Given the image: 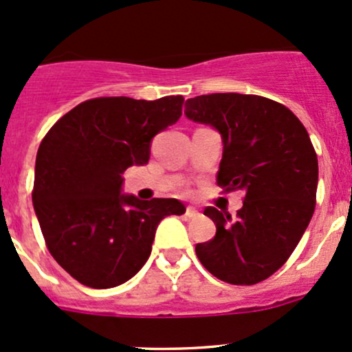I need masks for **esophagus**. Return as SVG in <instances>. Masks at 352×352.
I'll return each instance as SVG.
<instances>
[{
  "instance_id": "1",
  "label": "esophagus",
  "mask_w": 352,
  "mask_h": 352,
  "mask_svg": "<svg viewBox=\"0 0 352 352\" xmlns=\"http://www.w3.org/2000/svg\"><path fill=\"white\" fill-rule=\"evenodd\" d=\"M186 216H187V218H197L199 211L196 208H190V206H189V208L186 209Z\"/></svg>"
}]
</instances>
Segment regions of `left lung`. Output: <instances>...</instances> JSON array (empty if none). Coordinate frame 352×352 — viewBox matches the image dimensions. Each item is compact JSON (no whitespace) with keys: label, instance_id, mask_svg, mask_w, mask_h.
Instances as JSON below:
<instances>
[{"label":"left lung","instance_id":"obj_1","mask_svg":"<svg viewBox=\"0 0 352 352\" xmlns=\"http://www.w3.org/2000/svg\"><path fill=\"white\" fill-rule=\"evenodd\" d=\"M184 113L221 136L218 186L245 192L236 219L204 209L216 235L196 245L197 258L230 285L264 281L287 261L314 216L318 162L310 136L289 109L257 95H201L186 102Z\"/></svg>","mask_w":352,"mask_h":352}]
</instances>
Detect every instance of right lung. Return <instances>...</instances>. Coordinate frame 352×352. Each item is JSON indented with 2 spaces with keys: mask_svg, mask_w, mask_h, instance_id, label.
<instances>
[{
  "mask_svg": "<svg viewBox=\"0 0 352 352\" xmlns=\"http://www.w3.org/2000/svg\"><path fill=\"white\" fill-rule=\"evenodd\" d=\"M180 95L158 100L104 97L63 116L42 140L32 202L49 252L81 285L107 289L129 281L151 254L177 199L122 194V173L150 162L151 141L182 116Z\"/></svg>",
  "mask_w": 352,
  "mask_h": 352,
  "instance_id": "1",
  "label": "right lung"
}]
</instances>
